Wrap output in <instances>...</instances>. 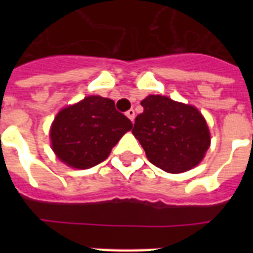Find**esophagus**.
I'll return each instance as SVG.
<instances>
[{"label":"esophagus","mask_w":253,"mask_h":253,"mask_svg":"<svg viewBox=\"0 0 253 253\" xmlns=\"http://www.w3.org/2000/svg\"><path fill=\"white\" fill-rule=\"evenodd\" d=\"M126 115L128 117V118L131 119V122H134V119H135V111L134 109H130V110H127L126 111Z\"/></svg>","instance_id":"1"}]
</instances>
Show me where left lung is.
<instances>
[{"label":"left lung","instance_id":"1","mask_svg":"<svg viewBox=\"0 0 253 253\" xmlns=\"http://www.w3.org/2000/svg\"><path fill=\"white\" fill-rule=\"evenodd\" d=\"M140 105L132 134L154 166L169 173L185 172L204 159L210 146L206 121L196 107L164 95H148Z\"/></svg>","mask_w":253,"mask_h":253}]
</instances>
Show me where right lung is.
Returning a JSON list of instances; mask_svg holds the SVG:
<instances>
[{
	"instance_id": "add662e5",
	"label": "right lung",
	"mask_w": 253,
	"mask_h": 253,
	"mask_svg": "<svg viewBox=\"0 0 253 253\" xmlns=\"http://www.w3.org/2000/svg\"><path fill=\"white\" fill-rule=\"evenodd\" d=\"M132 128L113 99L90 95L56 115L51 127L52 150L69 167L86 169L102 163L125 132Z\"/></svg>"
}]
</instances>
